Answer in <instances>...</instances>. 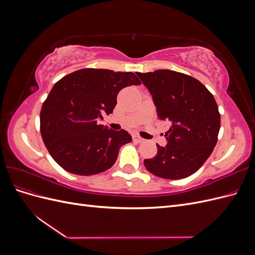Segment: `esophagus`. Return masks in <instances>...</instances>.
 Instances as JSON below:
<instances>
[{
	"label": "esophagus",
	"instance_id": "obj_1",
	"mask_svg": "<svg viewBox=\"0 0 255 255\" xmlns=\"http://www.w3.org/2000/svg\"><path fill=\"white\" fill-rule=\"evenodd\" d=\"M133 139H134V141H136V142H138V143H140V142H143V141H144L143 138H141V137H139V136H134Z\"/></svg>",
	"mask_w": 255,
	"mask_h": 255
}]
</instances>
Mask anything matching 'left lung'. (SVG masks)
Wrapping results in <instances>:
<instances>
[{
  "mask_svg": "<svg viewBox=\"0 0 255 255\" xmlns=\"http://www.w3.org/2000/svg\"><path fill=\"white\" fill-rule=\"evenodd\" d=\"M148 88L160 120L171 127L167 145L143 164L154 175L180 180L195 173L210 157L220 128V114L213 95L191 76L172 70L137 72Z\"/></svg>",
  "mask_w": 255,
  "mask_h": 255,
  "instance_id": "left-lung-1",
  "label": "left lung"
}]
</instances>
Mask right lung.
I'll return each instance as SVG.
<instances>
[{"label": "right lung", "mask_w": 255, "mask_h": 255, "mask_svg": "<svg viewBox=\"0 0 255 255\" xmlns=\"http://www.w3.org/2000/svg\"><path fill=\"white\" fill-rule=\"evenodd\" d=\"M139 84L132 72L106 69H82L58 81L40 113L41 136L53 159L79 175L110 169L120 146L132 141V136L98 121L113 113L122 88Z\"/></svg>", "instance_id": "right-lung-1"}]
</instances>
